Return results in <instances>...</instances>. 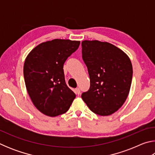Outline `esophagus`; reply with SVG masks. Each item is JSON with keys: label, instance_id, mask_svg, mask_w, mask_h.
<instances>
[{"label": "esophagus", "instance_id": "esophagus-1", "mask_svg": "<svg viewBox=\"0 0 155 155\" xmlns=\"http://www.w3.org/2000/svg\"><path fill=\"white\" fill-rule=\"evenodd\" d=\"M75 93H76V94H77V95H79V94H81L80 89L78 88V87L76 88V89H75Z\"/></svg>", "mask_w": 155, "mask_h": 155}]
</instances>
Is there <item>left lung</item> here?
<instances>
[{"label":"left lung","instance_id":"left-lung-1","mask_svg":"<svg viewBox=\"0 0 155 155\" xmlns=\"http://www.w3.org/2000/svg\"><path fill=\"white\" fill-rule=\"evenodd\" d=\"M81 45L90 78V87L81 98L94 114L111 115L123 105L129 93L133 77L130 60L108 42L85 40Z\"/></svg>","mask_w":155,"mask_h":155}]
</instances>
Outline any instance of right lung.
<instances>
[{
  "mask_svg": "<svg viewBox=\"0 0 155 155\" xmlns=\"http://www.w3.org/2000/svg\"><path fill=\"white\" fill-rule=\"evenodd\" d=\"M79 45V41L55 39L39 44L26 58V87L34 105L44 115L65 114L75 98L65 83L64 64Z\"/></svg>",
  "mask_w": 155,
  "mask_h": 155,
  "instance_id": "1",
  "label": "right lung"
}]
</instances>
